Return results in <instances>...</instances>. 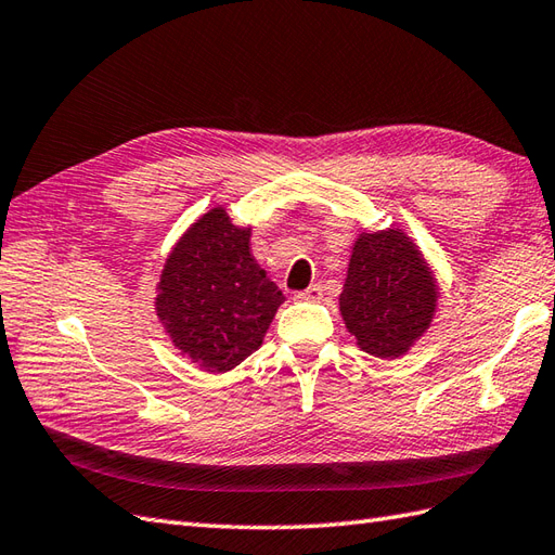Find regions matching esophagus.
Instances as JSON below:
<instances>
[{
    "label": "esophagus",
    "mask_w": 555,
    "mask_h": 555,
    "mask_svg": "<svg viewBox=\"0 0 555 555\" xmlns=\"http://www.w3.org/2000/svg\"><path fill=\"white\" fill-rule=\"evenodd\" d=\"M321 298H324V288H321L319 283H314V286H309L307 291L295 293V300H305V302H317Z\"/></svg>",
    "instance_id": "34e87169"
}]
</instances>
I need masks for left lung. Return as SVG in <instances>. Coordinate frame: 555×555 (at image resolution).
<instances>
[{"label":"left lung","mask_w":555,"mask_h":555,"mask_svg":"<svg viewBox=\"0 0 555 555\" xmlns=\"http://www.w3.org/2000/svg\"><path fill=\"white\" fill-rule=\"evenodd\" d=\"M437 302L435 269L404 229L359 231L338 298L359 350L378 359L404 357L433 326Z\"/></svg>","instance_id":"1"}]
</instances>
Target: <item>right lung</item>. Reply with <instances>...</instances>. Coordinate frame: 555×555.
<instances>
[{"instance_id": "add662e5", "label": "right lung", "mask_w": 555, "mask_h": 555, "mask_svg": "<svg viewBox=\"0 0 555 555\" xmlns=\"http://www.w3.org/2000/svg\"><path fill=\"white\" fill-rule=\"evenodd\" d=\"M253 227L227 208L203 212L165 257L156 317L179 354L208 373H224L260 350L283 293L250 250Z\"/></svg>"}]
</instances>
